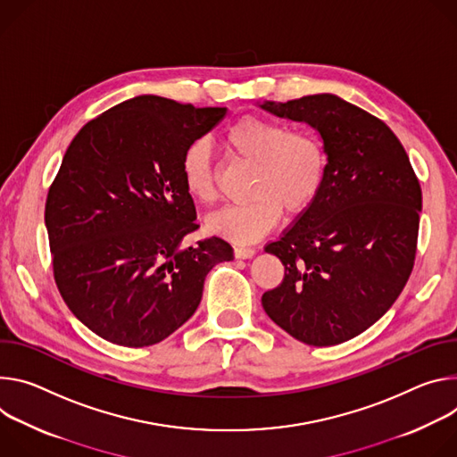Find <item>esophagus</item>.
Wrapping results in <instances>:
<instances>
[{"label":"esophagus","mask_w":457,"mask_h":457,"mask_svg":"<svg viewBox=\"0 0 457 457\" xmlns=\"http://www.w3.org/2000/svg\"><path fill=\"white\" fill-rule=\"evenodd\" d=\"M256 254L254 248L250 246H234V256L239 258V260H248Z\"/></svg>","instance_id":"34e87169"}]
</instances>
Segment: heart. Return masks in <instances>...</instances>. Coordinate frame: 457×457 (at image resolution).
<instances>
[{
	"instance_id": "heart-1",
	"label": "heart",
	"mask_w": 457,
	"mask_h": 457,
	"mask_svg": "<svg viewBox=\"0 0 457 457\" xmlns=\"http://www.w3.org/2000/svg\"><path fill=\"white\" fill-rule=\"evenodd\" d=\"M225 146L243 162L254 163L246 185L250 195L207 220L211 232L236 243L265 236L281 218V209L297 216L318 199L325 176L327 154L321 141L307 130H287L276 120L243 116L223 134ZM181 183L188 197L212 205L220 190L211 148L192 143L181 158Z\"/></svg>"
}]
</instances>
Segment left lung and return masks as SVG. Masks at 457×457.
<instances>
[{"instance_id": "8db88e82", "label": "left lung", "mask_w": 457, "mask_h": 457, "mask_svg": "<svg viewBox=\"0 0 457 457\" xmlns=\"http://www.w3.org/2000/svg\"><path fill=\"white\" fill-rule=\"evenodd\" d=\"M262 107L314 127L328 160L318 199L265 246L285 276L263 294V309L297 341L339 345L372 327L407 285L421 187L395 134L334 94Z\"/></svg>"}]
</instances>
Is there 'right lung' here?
Returning a JSON list of instances; mask_svg holds the SVG:
<instances>
[{
    "mask_svg": "<svg viewBox=\"0 0 457 457\" xmlns=\"http://www.w3.org/2000/svg\"><path fill=\"white\" fill-rule=\"evenodd\" d=\"M227 114L137 96L90 120L69 145L48 188L45 225L58 290L71 312L114 345L141 348L178 330L203 283L232 246H194L195 207L181 158Z\"/></svg>",
    "mask_w": 457,
    "mask_h": 457,
    "instance_id": "1",
    "label": "right lung"
}]
</instances>
